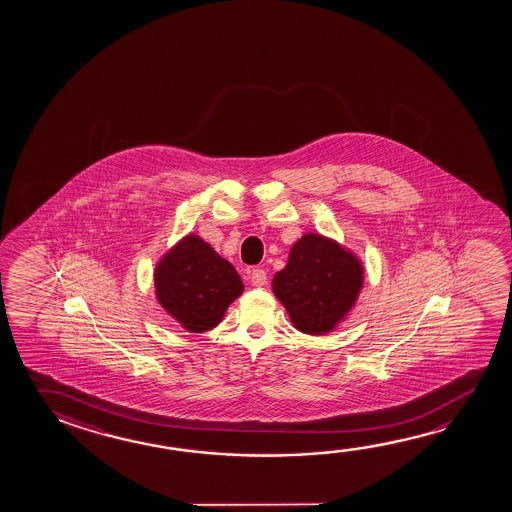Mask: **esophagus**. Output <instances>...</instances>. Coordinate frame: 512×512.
<instances>
[{
	"instance_id": "34e87169",
	"label": "esophagus",
	"mask_w": 512,
	"mask_h": 512,
	"mask_svg": "<svg viewBox=\"0 0 512 512\" xmlns=\"http://www.w3.org/2000/svg\"><path fill=\"white\" fill-rule=\"evenodd\" d=\"M250 282H252L255 287H262V285H266L268 282V275H266V271L264 269H252L250 271Z\"/></svg>"
}]
</instances>
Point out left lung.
Here are the masks:
<instances>
[{
  "instance_id": "1",
  "label": "left lung",
  "mask_w": 512,
  "mask_h": 512,
  "mask_svg": "<svg viewBox=\"0 0 512 512\" xmlns=\"http://www.w3.org/2000/svg\"><path fill=\"white\" fill-rule=\"evenodd\" d=\"M364 268L355 253L325 235L305 234L273 278V293L294 327L323 336L343 321L359 298Z\"/></svg>"
}]
</instances>
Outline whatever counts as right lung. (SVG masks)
I'll list each match as a JSON object with an SVG mask.
<instances>
[{
  "instance_id": "1",
  "label": "right lung",
  "mask_w": 512,
  "mask_h": 512,
  "mask_svg": "<svg viewBox=\"0 0 512 512\" xmlns=\"http://www.w3.org/2000/svg\"><path fill=\"white\" fill-rule=\"evenodd\" d=\"M243 291L234 266L198 235H185L155 268L157 300L193 334L216 327Z\"/></svg>"
}]
</instances>
